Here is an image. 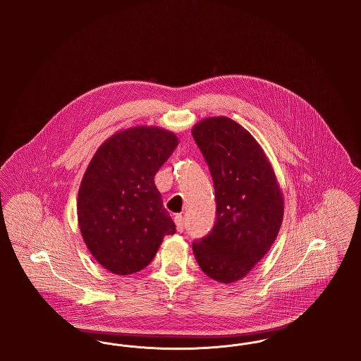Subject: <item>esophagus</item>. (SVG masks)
<instances>
[{
  "instance_id": "obj_1",
  "label": "esophagus",
  "mask_w": 361,
  "mask_h": 361,
  "mask_svg": "<svg viewBox=\"0 0 361 361\" xmlns=\"http://www.w3.org/2000/svg\"><path fill=\"white\" fill-rule=\"evenodd\" d=\"M174 224H176V227H177V231H184V228H185V222H184V216L183 215H176L174 216Z\"/></svg>"
}]
</instances>
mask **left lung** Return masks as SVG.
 Masks as SVG:
<instances>
[{"label": "left lung", "instance_id": "left-lung-1", "mask_svg": "<svg viewBox=\"0 0 361 361\" xmlns=\"http://www.w3.org/2000/svg\"><path fill=\"white\" fill-rule=\"evenodd\" d=\"M193 139L211 173L216 219L206 237L192 242L207 276L233 283L267 255L283 221V195L275 173L252 137L237 121L208 118L193 127Z\"/></svg>", "mask_w": 361, "mask_h": 361}]
</instances>
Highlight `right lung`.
I'll return each instance as SVG.
<instances>
[{"label": "right lung", "instance_id": "1", "mask_svg": "<svg viewBox=\"0 0 361 361\" xmlns=\"http://www.w3.org/2000/svg\"><path fill=\"white\" fill-rule=\"evenodd\" d=\"M158 127L109 137L92 158L78 192V224L87 249L105 269L131 275L146 268L176 224L155 187V173L177 147Z\"/></svg>", "mask_w": 361, "mask_h": 361}]
</instances>
